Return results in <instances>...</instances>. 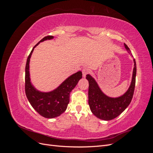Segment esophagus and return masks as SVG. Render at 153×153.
<instances>
[{
    "instance_id": "34e87169",
    "label": "esophagus",
    "mask_w": 153,
    "mask_h": 153,
    "mask_svg": "<svg viewBox=\"0 0 153 153\" xmlns=\"http://www.w3.org/2000/svg\"><path fill=\"white\" fill-rule=\"evenodd\" d=\"M89 73V69L88 68H84L82 69V74H83V76H84V77H85V76Z\"/></svg>"
}]
</instances>
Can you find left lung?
Returning <instances> with one entry per match:
<instances>
[{"label":"left lung","instance_id":"obj_1","mask_svg":"<svg viewBox=\"0 0 153 153\" xmlns=\"http://www.w3.org/2000/svg\"><path fill=\"white\" fill-rule=\"evenodd\" d=\"M124 47L128 53L131 54V51L128 46L124 43ZM133 76L131 85L126 93L118 98H110L106 96L101 91L95 80L90 75H87V80L89 81V107L94 115L105 121H110L115 119L121 114L130 104L135 87L137 66L135 59Z\"/></svg>","mask_w":153,"mask_h":153}]
</instances>
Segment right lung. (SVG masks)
Returning a JSON list of instances; mask_svg holds the SVG:
<instances>
[{
  "mask_svg": "<svg viewBox=\"0 0 153 153\" xmlns=\"http://www.w3.org/2000/svg\"><path fill=\"white\" fill-rule=\"evenodd\" d=\"M53 38L52 36H45L37 43L28 56L25 66V91L27 98L37 112L41 116L48 119L58 117L66 110L69 102L70 92L82 77V72L78 71L68 77L57 89L48 92H42L36 90L31 84L29 62L33 50L40 42Z\"/></svg>",
  "mask_w": 153,
  "mask_h": 153,
  "instance_id": "add662e5",
  "label": "right lung"
}]
</instances>
